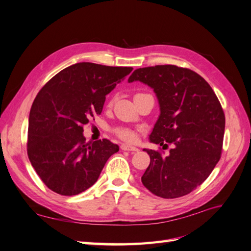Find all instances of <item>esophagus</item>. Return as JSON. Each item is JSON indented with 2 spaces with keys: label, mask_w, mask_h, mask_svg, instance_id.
Wrapping results in <instances>:
<instances>
[{
  "label": "esophagus",
  "mask_w": 251,
  "mask_h": 251,
  "mask_svg": "<svg viewBox=\"0 0 251 251\" xmlns=\"http://www.w3.org/2000/svg\"><path fill=\"white\" fill-rule=\"evenodd\" d=\"M120 149L123 151H137L138 149L136 147H133V146H128V144H121L120 146Z\"/></svg>",
  "instance_id": "obj_1"
}]
</instances>
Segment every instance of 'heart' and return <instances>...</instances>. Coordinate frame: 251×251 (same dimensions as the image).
<instances>
[{
  "instance_id": "obj_1",
  "label": "heart",
  "mask_w": 251,
  "mask_h": 251,
  "mask_svg": "<svg viewBox=\"0 0 251 251\" xmlns=\"http://www.w3.org/2000/svg\"><path fill=\"white\" fill-rule=\"evenodd\" d=\"M114 133L116 134L117 137H119L120 139H123L125 141H127V142H132L136 139L135 132L132 131L131 128L119 126V127H116L115 130H114Z\"/></svg>"
}]
</instances>
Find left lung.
Listing matches in <instances>:
<instances>
[{
    "instance_id": "8db88e82",
    "label": "left lung",
    "mask_w": 251,
    "mask_h": 251,
    "mask_svg": "<svg viewBox=\"0 0 251 251\" xmlns=\"http://www.w3.org/2000/svg\"><path fill=\"white\" fill-rule=\"evenodd\" d=\"M135 80L153 88L160 104L151 141L164 150L172 146L168 156L163 151L144 150L151 162L141 177L143 185L164 199L192 193L221 158L225 128L221 103L208 82L187 68H139L128 77V82Z\"/></svg>"
}]
</instances>
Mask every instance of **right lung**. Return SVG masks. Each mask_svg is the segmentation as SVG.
Here are the masks:
<instances>
[{
    "label": "right lung",
    "instance_id": "obj_1",
    "mask_svg": "<svg viewBox=\"0 0 251 251\" xmlns=\"http://www.w3.org/2000/svg\"><path fill=\"white\" fill-rule=\"evenodd\" d=\"M133 70L78 63L54 75L37 93L29 114L27 154L52 192L78 195L97 181L118 151L108 139L87 142L83 126L100 115L105 95Z\"/></svg>",
    "mask_w": 251,
    "mask_h": 251
}]
</instances>
